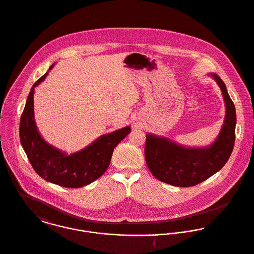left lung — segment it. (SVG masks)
<instances>
[{"label":"left lung","mask_w":254,"mask_h":254,"mask_svg":"<svg viewBox=\"0 0 254 254\" xmlns=\"http://www.w3.org/2000/svg\"><path fill=\"white\" fill-rule=\"evenodd\" d=\"M221 88L225 101L224 124L218 137L208 147L186 148L165 137L147 134L145 159L151 173L160 181L177 187H191L224 167L234 144L236 109L226 85L216 74H209Z\"/></svg>","instance_id":"1"}]
</instances>
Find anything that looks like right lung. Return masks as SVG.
<instances>
[{"instance_id": "add662e5", "label": "right lung", "mask_w": 254, "mask_h": 254, "mask_svg": "<svg viewBox=\"0 0 254 254\" xmlns=\"http://www.w3.org/2000/svg\"><path fill=\"white\" fill-rule=\"evenodd\" d=\"M54 64L50 67V70ZM48 72L32 86L20 118L21 145L34 170L45 180L66 188H80L98 179L108 169L114 148L129 132L126 127L101 135L85 149L66 155L48 144L40 135L34 119V88L43 82Z\"/></svg>"}]
</instances>
